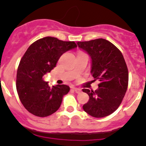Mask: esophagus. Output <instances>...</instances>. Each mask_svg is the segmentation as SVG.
Masks as SVG:
<instances>
[{
    "mask_svg": "<svg viewBox=\"0 0 146 146\" xmlns=\"http://www.w3.org/2000/svg\"><path fill=\"white\" fill-rule=\"evenodd\" d=\"M73 90L76 92V93H80V91H81L80 90V89H78V88H73Z\"/></svg>",
    "mask_w": 146,
    "mask_h": 146,
    "instance_id": "esophagus-1",
    "label": "esophagus"
}]
</instances>
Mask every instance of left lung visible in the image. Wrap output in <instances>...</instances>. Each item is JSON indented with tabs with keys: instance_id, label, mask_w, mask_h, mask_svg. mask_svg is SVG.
<instances>
[{
	"instance_id": "obj_1",
	"label": "left lung",
	"mask_w": 146,
	"mask_h": 146,
	"mask_svg": "<svg viewBox=\"0 0 146 146\" xmlns=\"http://www.w3.org/2000/svg\"><path fill=\"white\" fill-rule=\"evenodd\" d=\"M78 47L91 57V74L99 80L95 91L82 89L89 100L82 106L90 116L102 118L118 109L128 88L129 71L121 52L112 43L104 39L78 42Z\"/></svg>"
}]
</instances>
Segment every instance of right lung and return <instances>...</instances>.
<instances>
[{"label": "right lung", "mask_w": 146, "mask_h": 146, "mask_svg": "<svg viewBox=\"0 0 146 146\" xmlns=\"http://www.w3.org/2000/svg\"><path fill=\"white\" fill-rule=\"evenodd\" d=\"M76 47L74 42L46 36L27 48L17 68L16 88L22 104L31 114L45 117L58 110L70 88L66 85L50 88L43 76L56 67L63 54Z\"/></svg>", "instance_id": "1"}]
</instances>
